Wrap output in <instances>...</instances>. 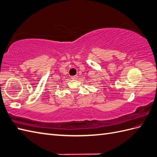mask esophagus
Segmentation results:
<instances>
[{
    "label": "esophagus",
    "instance_id": "obj_1",
    "mask_svg": "<svg viewBox=\"0 0 157 157\" xmlns=\"http://www.w3.org/2000/svg\"><path fill=\"white\" fill-rule=\"evenodd\" d=\"M78 78V76L77 75H75V76H72L71 77V78H72V79H76Z\"/></svg>",
    "mask_w": 157,
    "mask_h": 157
}]
</instances>
